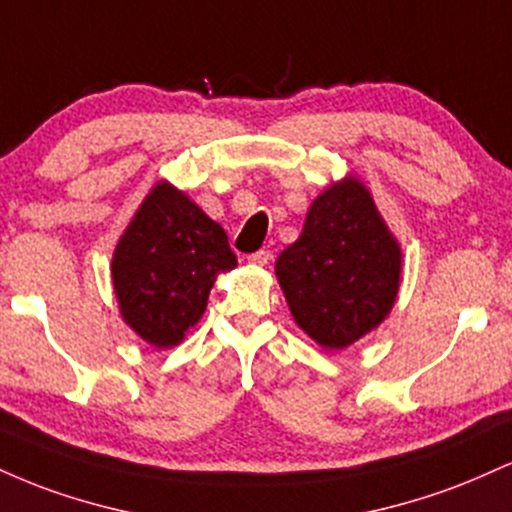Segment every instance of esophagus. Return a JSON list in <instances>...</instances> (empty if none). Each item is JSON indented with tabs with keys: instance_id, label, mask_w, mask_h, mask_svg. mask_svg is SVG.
Segmentation results:
<instances>
[{
	"instance_id": "1",
	"label": "esophagus",
	"mask_w": 512,
	"mask_h": 512,
	"mask_svg": "<svg viewBox=\"0 0 512 512\" xmlns=\"http://www.w3.org/2000/svg\"><path fill=\"white\" fill-rule=\"evenodd\" d=\"M248 262L252 264V267H267V264L272 262V252H269V250L252 252V255H248Z\"/></svg>"
}]
</instances>
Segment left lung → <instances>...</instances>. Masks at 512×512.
<instances>
[{
    "label": "left lung",
    "instance_id": "obj_1",
    "mask_svg": "<svg viewBox=\"0 0 512 512\" xmlns=\"http://www.w3.org/2000/svg\"><path fill=\"white\" fill-rule=\"evenodd\" d=\"M276 279L296 325L339 351L385 322L402 281V248L370 190L354 175L332 182L279 255Z\"/></svg>",
    "mask_w": 512,
    "mask_h": 512
}]
</instances>
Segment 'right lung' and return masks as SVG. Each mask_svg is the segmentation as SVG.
Listing matches in <instances>:
<instances>
[{"mask_svg": "<svg viewBox=\"0 0 512 512\" xmlns=\"http://www.w3.org/2000/svg\"><path fill=\"white\" fill-rule=\"evenodd\" d=\"M236 267L226 231L161 180L117 240L110 274L125 325L146 344L170 349L202 320L216 276Z\"/></svg>", "mask_w": 512, "mask_h": 512, "instance_id": "obj_1", "label": "right lung"}]
</instances>
